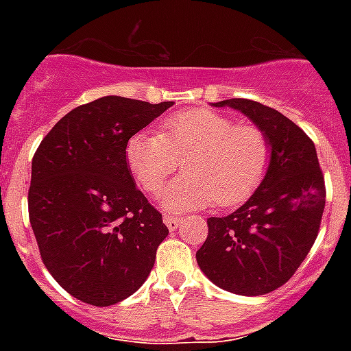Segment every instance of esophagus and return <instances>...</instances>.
<instances>
[{
	"instance_id": "obj_1",
	"label": "esophagus",
	"mask_w": 351,
	"mask_h": 351,
	"mask_svg": "<svg viewBox=\"0 0 351 351\" xmlns=\"http://www.w3.org/2000/svg\"><path fill=\"white\" fill-rule=\"evenodd\" d=\"M164 222L171 231H175L176 228L180 226L182 219H180V217H173V215H164Z\"/></svg>"
}]
</instances>
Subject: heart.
Wrapping results in <instances>:
<instances>
[{"label":"heart","instance_id":"obj_1","mask_svg":"<svg viewBox=\"0 0 351 351\" xmlns=\"http://www.w3.org/2000/svg\"><path fill=\"white\" fill-rule=\"evenodd\" d=\"M184 160L186 175L165 187L160 200L171 211L239 206L261 186L271 145L256 125H237L211 109L165 118L158 132L140 131L125 143V162L143 191L156 193Z\"/></svg>","mask_w":351,"mask_h":351}]
</instances>
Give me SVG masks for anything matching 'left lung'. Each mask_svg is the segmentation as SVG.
<instances>
[{"mask_svg":"<svg viewBox=\"0 0 351 351\" xmlns=\"http://www.w3.org/2000/svg\"><path fill=\"white\" fill-rule=\"evenodd\" d=\"M213 106L233 107L261 127L271 145V162L244 206L208 219V239L197 262L219 288L256 297L288 282L310 253L326 204L324 175L311 138L278 111L245 98Z\"/></svg>","mask_w":351,"mask_h":351,"instance_id":"obj_1","label":"left lung"}]
</instances>
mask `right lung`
I'll use <instances>...</instances> for the list:
<instances>
[{
  "label": "right lung",
  "instance_id": "add662e5",
  "mask_svg": "<svg viewBox=\"0 0 351 351\" xmlns=\"http://www.w3.org/2000/svg\"><path fill=\"white\" fill-rule=\"evenodd\" d=\"M171 106L104 96L67 112L36 149L30 226L41 261L74 299L117 304L153 269L169 230L134 186L125 143Z\"/></svg>",
  "mask_w": 351,
  "mask_h": 351
}]
</instances>
